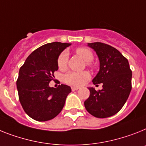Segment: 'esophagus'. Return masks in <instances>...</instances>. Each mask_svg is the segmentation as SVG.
<instances>
[{
  "label": "esophagus",
  "instance_id": "1",
  "mask_svg": "<svg viewBox=\"0 0 146 146\" xmlns=\"http://www.w3.org/2000/svg\"><path fill=\"white\" fill-rule=\"evenodd\" d=\"M71 89H72V90H73V91H75V90H79V87H72V88H71Z\"/></svg>",
  "mask_w": 146,
  "mask_h": 146
}]
</instances>
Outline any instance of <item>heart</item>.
Returning <instances> with one entry per match:
<instances>
[{
  "mask_svg": "<svg viewBox=\"0 0 146 146\" xmlns=\"http://www.w3.org/2000/svg\"><path fill=\"white\" fill-rule=\"evenodd\" d=\"M76 53L84 61L87 62L88 66H91V62L94 58V54L89 49L85 47H79L76 50ZM67 61H68V54L66 51L62 52L59 55L57 61L58 67L61 70H64L67 68ZM90 79V73L87 71L83 72H73L71 71L67 73L64 77V82L67 84L73 85V86H81L86 82L88 79Z\"/></svg>",
  "mask_w": 146,
  "mask_h": 146,
  "instance_id": "1",
  "label": "heart"
}]
</instances>
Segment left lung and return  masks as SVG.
I'll return each instance as SVG.
<instances>
[{
    "label": "left lung",
    "instance_id": "8db88e82",
    "mask_svg": "<svg viewBox=\"0 0 146 146\" xmlns=\"http://www.w3.org/2000/svg\"><path fill=\"white\" fill-rule=\"evenodd\" d=\"M100 60V71L93 79L94 84L102 83L96 91L89 88L90 96L84 101L88 113L97 118L116 114L126 102L131 90L132 71L128 59L119 50L101 42L88 43Z\"/></svg>",
    "mask_w": 146,
    "mask_h": 146
}]
</instances>
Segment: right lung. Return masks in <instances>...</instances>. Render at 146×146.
Wrapping results in <instances>:
<instances>
[{"label":"right lung","instance_id":"right-lung-1","mask_svg":"<svg viewBox=\"0 0 146 146\" xmlns=\"http://www.w3.org/2000/svg\"><path fill=\"white\" fill-rule=\"evenodd\" d=\"M70 44L48 43L33 51L21 67L17 79L19 100L26 113L36 121L55 118L62 111L70 87L61 84L50 88L58 70L59 55Z\"/></svg>","mask_w":146,"mask_h":146}]
</instances>
